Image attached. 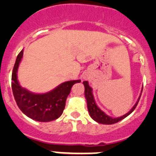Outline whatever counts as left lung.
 I'll use <instances>...</instances> for the list:
<instances>
[{
  "label": "left lung",
  "instance_id": "obj_1",
  "mask_svg": "<svg viewBox=\"0 0 156 156\" xmlns=\"http://www.w3.org/2000/svg\"><path fill=\"white\" fill-rule=\"evenodd\" d=\"M83 84H84V96H85V99L86 100H87V109L90 116L91 117V119H94V120L95 121V122H97V123L103 124V125H112V124L117 123V122L122 121V119H125V118H126L127 116H128L130 113L133 112V110L135 109V108L137 106L138 102H139L140 99L141 94H142L143 91L142 88L140 95L137 101L136 102L134 106L131 108V109H130L128 112L126 113L125 115H124L120 116V117L112 118L111 117V116L108 115L107 114H106L103 110L100 109V108H99V106H97V103H96L95 100H94V94H93V89L89 86L88 81H83Z\"/></svg>",
  "mask_w": 156,
  "mask_h": 156
}]
</instances>
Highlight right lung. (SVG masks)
I'll return each mask as SVG.
<instances>
[{"mask_svg":"<svg viewBox=\"0 0 156 156\" xmlns=\"http://www.w3.org/2000/svg\"><path fill=\"white\" fill-rule=\"evenodd\" d=\"M23 56V50L16 59L12 73V90L17 106L26 116L34 121L48 122L61 116L72 87L81 80L66 81L44 94H35L20 85L17 72Z\"/></svg>","mask_w":156,"mask_h":156,"instance_id":"right-lung-1","label":"right lung"}]
</instances>
